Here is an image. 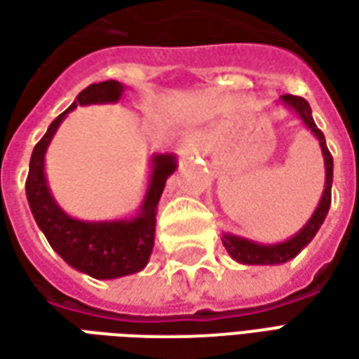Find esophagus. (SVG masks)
<instances>
[{
	"label": "esophagus",
	"instance_id": "esophagus-1",
	"mask_svg": "<svg viewBox=\"0 0 359 359\" xmlns=\"http://www.w3.org/2000/svg\"><path fill=\"white\" fill-rule=\"evenodd\" d=\"M179 151L182 156H192V154H198L200 151V142L194 136H184L179 144Z\"/></svg>",
	"mask_w": 359,
	"mask_h": 359
}]
</instances>
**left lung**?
Masks as SVG:
<instances>
[{"mask_svg":"<svg viewBox=\"0 0 359 359\" xmlns=\"http://www.w3.org/2000/svg\"><path fill=\"white\" fill-rule=\"evenodd\" d=\"M280 102L285 103L286 107L290 111H294L298 117L302 118V123L308 126L309 130L313 133L317 140H319V146H321V154H323L325 159V190L321 200H319V205L313 211V215L309 217V221L306 225L302 226L298 233L286 238L285 242H277V244H262V242L248 241V238H242V236H236V234L225 233L223 234V246L229 252V256L233 257L234 262L244 265H278L290 262L292 257H296L300 254L302 250L308 246L309 242L313 241V236L319 231V226L323 225L325 217L329 213V208H331V187H332V156L329 148H327V142H325L323 133L317 128V125L313 123V117H311V107L309 103L304 100V97H298V95L285 94L280 95Z\"/></svg>","mask_w":359,"mask_h":359,"instance_id":"obj_1","label":"left lung"}]
</instances>
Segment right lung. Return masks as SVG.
I'll list each match as a JSON object with an SVG mask.
<instances>
[{"label":"right lung","mask_w":359,"mask_h":359,"mask_svg":"<svg viewBox=\"0 0 359 359\" xmlns=\"http://www.w3.org/2000/svg\"><path fill=\"white\" fill-rule=\"evenodd\" d=\"M123 92L125 86L117 81L97 82L82 90L34 146L27 177L28 205L36 225L67 264L94 278L125 277L148 265L156 238L157 203L163 194L165 182L177 169V157L172 154L151 156L148 190L140 210L133 219L118 221H82L67 215L51 196L43 165L51 138L69 111L76 109V105L117 103Z\"/></svg>","instance_id":"right-lung-1"}]
</instances>
